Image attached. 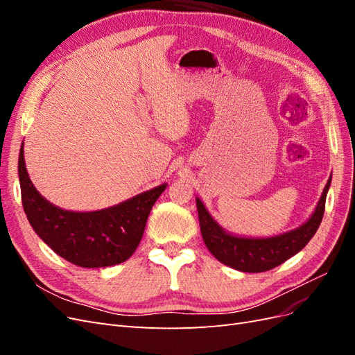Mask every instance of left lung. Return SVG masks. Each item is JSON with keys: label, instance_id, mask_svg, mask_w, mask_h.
<instances>
[{"label": "left lung", "instance_id": "8db88e82", "mask_svg": "<svg viewBox=\"0 0 355 355\" xmlns=\"http://www.w3.org/2000/svg\"><path fill=\"white\" fill-rule=\"evenodd\" d=\"M330 184L331 178L327 180L314 213L304 225H300L296 230L268 239L237 237V235L227 232L211 218L209 210L204 207L202 201L197 197L196 201L202 240L210 253L219 262L234 268V270L243 272L270 271L299 253L314 237L321 219H323Z\"/></svg>", "mask_w": 355, "mask_h": 355}]
</instances>
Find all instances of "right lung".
I'll list each match as a JSON object with an SVG mask.
<instances>
[{
	"mask_svg": "<svg viewBox=\"0 0 355 355\" xmlns=\"http://www.w3.org/2000/svg\"><path fill=\"white\" fill-rule=\"evenodd\" d=\"M17 168L24 210L31 227L53 252L83 268L112 266L127 261L142 240L149 211L167 187H155L108 209L69 211L49 202L32 185L24 145Z\"/></svg>",
	"mask_w": 355,
	"mask_h": 355,
	"instance_id": "right-lung-1",
	"label": "right lung"
}]
</instances>
